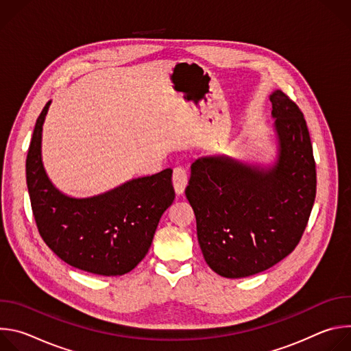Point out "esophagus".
Returning <instances> with one entry per match:
<instances>
[{
  "label": "esophagus",
  "instance_id": "34e87169",
  "mask_svg": "<svg viewBox=\"0 0 351 351\" xmlns=\"http://www.w3.org/2000/svg\"><path fill=\"white\" fill-rule=\"evenodd\" d=\"M172 183H173V189H175L176 194H183V191L187 186V173H186L184 168L178 167L173 169Z\"/></svg>",
  "mask_w": 351,
  "mask_h": 351
}]
</instances>
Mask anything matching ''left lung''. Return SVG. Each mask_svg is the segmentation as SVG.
Returning a JSON list of instances; mask_svg holds the SVG:
<instances>
[{"label":"left lung","mask_w":351,"mask_h":351,"mask_svg":"<svg viewBox=\"0 0 351 351\" xmlns=\"http://www.w3.org/2000/svg\"><path fill=\"white\" fill-rule=\"evenodd\" d=\"M269 99L278 162L258 169L223 156L202 157L193 162L184 190L206 263L230 279L256 275L287 257L315 199V160L304 115L280 90Z\"/></svg>","instance_id":"obj_1"}]
</instances>
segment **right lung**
Listing matches in <instances>:
<instances>
[{
    "instance_id": "right-lung-1",
    "label": "right lung",
    "mask_w": 351,
    "mask_h": 351,
    "mask_svg": "<svg viewBox=\"0 0 351 351\" xmlns=\"http://www.w3.org/2000/svg\"><path fill=\"white\" fill-rule=\"evenodd\" d=\"M49 104L37 118L26 158L38 233L71 267L103 276L128 274L145 257L160 218L173 203L172 169L129 180L90 198L62 194L49 182L41 162V130Z\"/></svg>"
}]
</instances>
